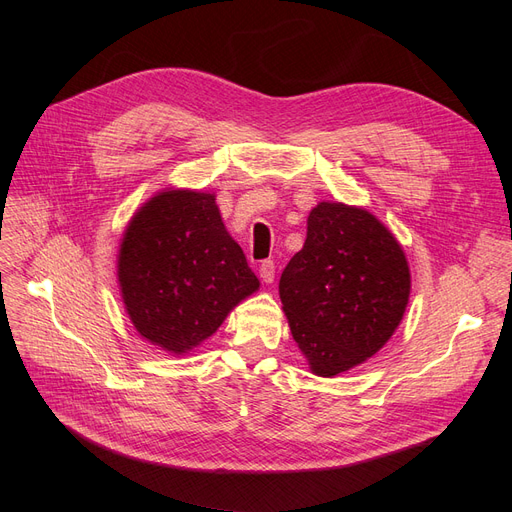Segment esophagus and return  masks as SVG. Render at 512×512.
Returning a JSON list of instances; mask_svg holds the SVG:
<instances>
[{"label": "esophagus", "instance_id": "obj_1", "mask_svg": "<svg viewBox=\"0 0 512 512\" xmlns=\"http://www.w3.org/2000/svg\"><path fill=\"white\" fill-rule=\"evenodd\" d=\"M258 273H260V280H262V282L271 284V282L275 280V262H273V260H265V262H262V265H260Z\"/></svg>", "mask_w": 512, "mask_h": 512}]
</instances>
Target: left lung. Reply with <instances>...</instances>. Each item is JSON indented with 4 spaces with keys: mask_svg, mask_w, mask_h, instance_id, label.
Masks as SVG:
<instances>
[{
    "mask_svg": "<svg viewBox=\"0 0 512 512\" xmlns=\"http://www.w3.org/2000/svg\"><path fill=\"white\" fill-rule=\"evenodd\" d=\"M408 297L406 254L376 215L344 203L309 211L280 299L312 374L333 378L374 356L399 327Z\"/></svg>",
    "mask_w": 512,
    "mask_h": 512,
    "instance_id": "1",
    "label": "left lung"
}]
</instances>
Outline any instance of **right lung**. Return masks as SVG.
<instances>
[{
	"label": "right lung",
	"mask_w": 512,
	"mask_h": 512,
	"mask_svg": "<svg viewBox=\"0 0 512 512\" xmlns=\"http://www.w3.org/2000/svg\"><path fill=\"white\" fill-rule=\"evenodd\" d=\"M117 277L134 329L173 354L203 344L260 286L215 196L192 190H164L134 213Z\"/></svg>",
	"instance_id": "1"
}]
</instances>
